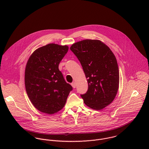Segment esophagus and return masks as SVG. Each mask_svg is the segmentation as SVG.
<instances>
[{
  "instance_id": "34e87169",
  "label": "esophagus",
  "mask_w": 149,
  "mask_h": 149,
  "mask_svg": "<svg viewBox=\"0 0 149 149\" xmlns=\"http://www.w3.org/2000/svg\"><path fill=\"white\" fill-rule=\"evenodd\" d=\"M71 85L72 86V87L74 88H75L76 86V84L75 82H73V83L71 84Z\"/></svg>"
}]
</instances>
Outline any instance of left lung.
Listing matches in <instances>:
<instances>
[{
  "mask_svg": "<svg viewBox=\"0 0 149 149\" xmlns=\"http://www.w3.org/2000/svg\"><path fill=\"white\" fill-rule=\"evenodd\" d=\"M81 64L88 83L81 95L88 107L100 110L114 100L119 88V73L116 57L106 44L99 40H85L70 47Z\"/></svg>",
  "mask_w": 149,
  "mask_h": 149,
  "instance_id": "obj_1",
  "label": "left lung"
}]
</instances>
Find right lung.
Segmentation results:
<instances>
[{"label":"right lung","instance_id":"1","mask_svg":"<svg viewBox=\"0 0 149 149\" xmlns=\"http://www.w3.org/2000/svg\"><path fill=\"white\" fill-rule=\"evenodd\" d=\"M68 48L49 43L36 50L26 64V92L33 105L43 113L53 114L61 110L73 89L58 69Z\"/></svg>","mask_w":149,"mask_h":149}]
</instances>
